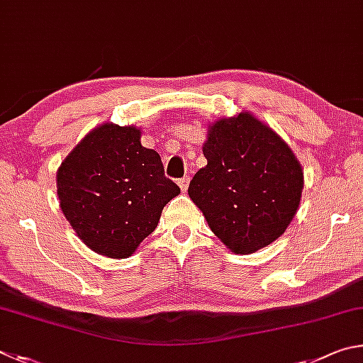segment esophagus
Returning a JSON list of instances; mask_svg holds the SVG:
<instances>
[{
    "instance_id": "1",
    "label": "esophagus",
    "mask_w": 363,
    "mask_h": 363,
    "mask_svg": "<svg viewBox=\"0 0 363 363\" xmlns=\"http://www.w3.org/2000/svg\"><path fill=\"white\" fill-rule=\"evenodd\" d=\"M178 186L182 188V191H186L188 186H189V178L188 177H183L178 180Z\"/></svg>"
}]
</instances>
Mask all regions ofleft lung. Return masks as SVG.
<instances>
[{"mask_svg":"<svg viewBox=\"0 0 363 363\" xmlns=\"http://www.w3.org/2000/svg\"><path fill=\"white\" fill-rule=\"evenodd\" d=\"M207 165L188 194L228 249L255 253L282 236L300 207L304 175L287 142L250 111L208 125Z\"/></svg>","mask_w":363,"mask_h":363,"instance_id":"8db88e82","label":"left lung"}]
</instances>
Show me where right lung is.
I'll use <instances>...</instances> for the list:
<instances>
[{
	"label": "right lung",
	"mask_w": 363,
	"mask_h": 363,
	"mask_svg": "<svg viewBox=\"0 0 363 363\" xmlns=\"http://www.w3.org/2000/svg\"><path fill=\"white\" fill-rule=\"evenodd\" d=\"M137 125L104 123L86 133L57 169L63 215L89 249L129 258L180 194L161 156L142 146Z\"/></svg>",
	"instance_id": "1"
}]
</instances>
